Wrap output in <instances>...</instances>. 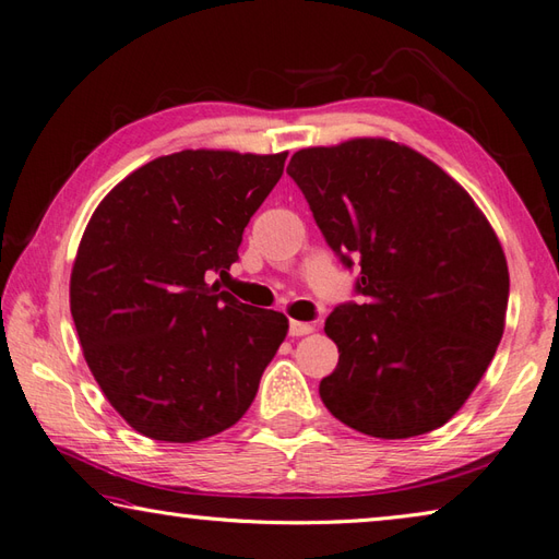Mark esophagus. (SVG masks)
<instances>
[{
    "instance_id": "1",
    "label": "esophagus",
    "mask_w": 559,
    "mask_h": 559,
    "mask_svg": "<svg viewBox=\"0 0 559 559\" xmlns=\"http://www.w3.org/2000/svg\"><path fill=\"white\" fill-rule=\"evenodd\" d=\"M311 331H314V326L307 321H295V319L290 321V335H295V338H300V335H307Z\"/></svg>"
}]
</instances>
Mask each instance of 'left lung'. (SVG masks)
Instances as JSON below:
<instances>
[{"label": "left lung", "mask_w": 559, "mask_h": 559, "mask_svg": "<svg viewBox=\"0 0 559 559\" xmlns=\"http://www.w3.org/2000/svg\"><path fill=\"white\" fill-rule=\"evenodd\" d=\"M317 226L345 266L359 259L365 305L326 319L338 367L319 395L373 438H412L455 417L504 331L510 271L472 194L424 154L355 138L293 154Z\"/></svg>", "instance_id": "1"}]
</instances>
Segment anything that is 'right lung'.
<instances>
[{
  "mask_svg": "<svg viewBox=\"0 0 559 559\" xmlns=\"http://www.w3.org/2000/svg\"><path fill=\"white\" fill-rule=\"evenodd\" d=\"M288 152L183 150L126 176L90 216L71 271V314L104 397L152 440L226 431L288 333L210 274L238 259L250 216Z\"/></svg>",
  "mask_w": 559,
  "mask_h": 559,
  "instance_id": "right-lung-1",
  "label": "right lung"
}]
</instances>
